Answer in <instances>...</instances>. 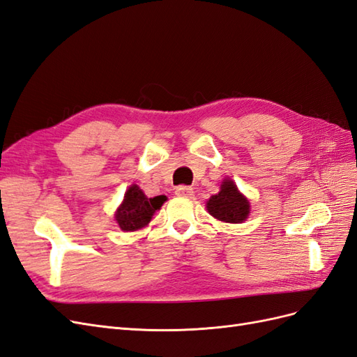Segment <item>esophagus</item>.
<instances>
[{
	"mask_svg": "<svg viewBox=\"0 0 357 357\" xmlns=\"http://www.w3.org/2000/svg\"><path fill=\"white\" fill-rule=\"evenodd\" d=\"M176 195L181 198H190L193 195V189L190 186H178L176 190Z\"/></svg>",
	"mask_w": 357,
	"mask_h": 357,
	"instance_id": "esophagus-1",
	"label": "esophagus"
}]
</instances>
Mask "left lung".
Segmentation results:
<instances>
[{
	"label": "left lung",
	"mask_w": 357,
	"mask_h": 357,
	"mask_svg": "<svg viewBox=\"0 0 357 357\" xmlns=\"http://www.w3.org/2000/svg\"><path fill=\"white\" fill-rule=\"evenodd\" d=\"M205 207L214 219L226 223H243L250 213V202L231 178L222 181L220 192L211 195Z\"/></svg>",
	"instance_id": "8db88e82"
}]
</instances>
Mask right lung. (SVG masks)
<instances>
[{"label": "right lung", "mask_w": 357, "mask_h": 357, "mask_svg": "<svg viewBox=\"0 0 357 357\" xmlns=\"http://www.w3.org/2000/svg\"><path fill=\"white\" fill-rule=\"evenodd\" d=\"M167 198L162 195L147 198L142 189L132 185L125 192L123 202L114 214L119 228L125 232L144 228L152 220L155 211L159 210Z\"/></svg>", "instance_id": "right-lung-1"}]
</instances>
